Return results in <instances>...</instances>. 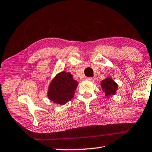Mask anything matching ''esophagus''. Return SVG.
Returning a JSON list of instances; mask_svg holds the SVG:
<instances>
[{
	"mask_svg": "<svg viewBox=\"0 0 152 152\" xmlns=\"http://www.w3.org/2000/svg\"><path fill=\"white\" fill-rule=\"evenodd\" d=\"M86 79L88 81H91V82L95 81V79L93 78V77H88V78H87Z\"/></svg>",
	"mask_w": 152,
	"mask_h": 152,
	"instance_id": "1",
	"label": "esophagus"
}]
</instances>
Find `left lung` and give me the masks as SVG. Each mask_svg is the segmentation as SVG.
Wrapping results in <instances>:
<instances>
[{"label": "left lung", "mask_w": 152, "mask_h": 152, "mask_svg": "<svg viewBox=\"0 0 152 152\" xmlns=\"http://www.w3.org/2000/svg\"><path fill=\"white\" fill-rule=\"evenodd\" d=\"M100 84L103 92L107 98L115 95L116 94V91L118 89V84L110 77H107L101 81Z\"/></svg>", "instance_id": "1"}]
</instances>
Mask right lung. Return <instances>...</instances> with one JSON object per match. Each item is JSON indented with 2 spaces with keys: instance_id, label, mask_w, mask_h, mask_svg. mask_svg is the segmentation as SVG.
<instances>
[{
  "instance_id": "right-lung-1",
  "label": "right lung",
  "mask_w": 152,
  "mask_h": 152,
  "mask_svg": "<svg viewBox=\"0 0 152 152\" xmlns=\"http://www.w3.org/2000/svg\"><path fill=\"white\" fill-rule=\"evenodd\" d=\"M77 86L78 82L74 80L70 73L61 71L50 83L47 96L54 103L64 105L73 98Z\"/></svg>"
}]
</instances>
